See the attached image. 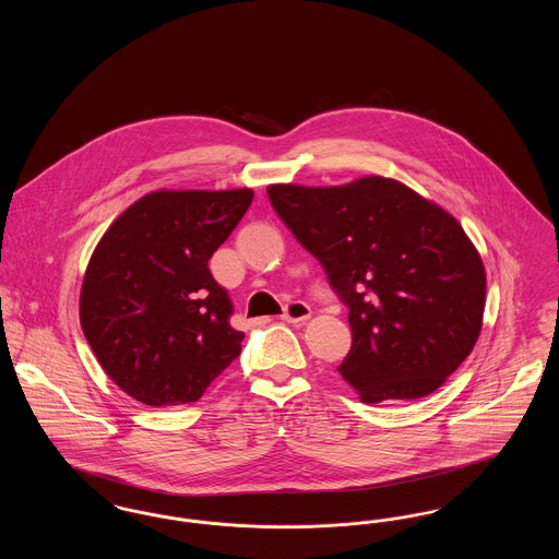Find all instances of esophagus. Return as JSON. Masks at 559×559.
<instances>
[{
    "label": "esophagus",
    "instance_id": "obj_1",
    "mask_svg": "<svg viewBox=\"0 0 559 559\" xmlns=\"http://www.w3.org/2000/svg\"><path fill=\"white\" fill-rule=\"evenodd\" d=\"M310 317H312V310H310V306L306 301H289L285 306V312H283L281 319L299 324V322H306Z\"/></svg>",
    "mask_w": 559,
    "mask_h": 559
}]
</instances>
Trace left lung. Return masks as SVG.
I'll return each mask as SVG.
<instances>
[{"label":"left lung","mask_w":559,"mask_h":559,"mask_svg":"<svg viewBox=\"0 0 559 559\" xmlns=\"http://www.w3.org/2000/svg\"><path fill=\"white\" fill-rule=\"evenodd\" d=\"M274 212L349 308L340 372L367 404L424 399L472 354L486 270L463 226L383 176L344 187L270 185Z\"/></svg>","instance_id":"1"}]
</instances>
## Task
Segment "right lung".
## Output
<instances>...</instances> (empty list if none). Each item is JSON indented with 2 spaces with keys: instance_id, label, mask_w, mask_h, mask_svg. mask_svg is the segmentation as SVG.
<instances>
[{
  "instance_id": "1",
  "label": "right lung",
  "mask_w": 559,
  "mask_h": 559,
  "mask_svg": "<svg viewBox=\"0 0 559 559\" xmlns=\"http://www.w3.org/2000/svg\"><path fill=\"white\" fill-rule=\"evenodd\" d=\"M253 201L251 188L155 190L98 240L80 295L100 367L148 406L197 402L239 358L245 333L207 262Z\"/></svg>"
}]
</instances>
